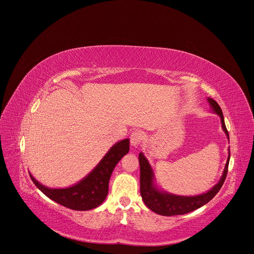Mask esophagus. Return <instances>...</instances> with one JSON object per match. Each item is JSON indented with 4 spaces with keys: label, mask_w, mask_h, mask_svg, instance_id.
I'll return each instance as SVG.
<instances>
[{
    "label": "esophagus",
    "mask_w": 254,
    "mask_h": 254,
    "mask_svg": "<svg viewBox=\"0 0 254 254\" xmlns=\"http://www.w3.org/2000/svg\"><path fill=\"white\" fill-rule=\"evenodd\" d=\"M143 139H144V134L141 130L137 129L130 135V144L131 146H134V147L137 148L142 144Z\"/></svg>",
    "instance_id": "obj_1"
}]
</instances>
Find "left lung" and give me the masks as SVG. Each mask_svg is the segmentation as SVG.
<instances>
[{
  "label": "left lung",
  "instance_id": "1",
  "mask_svg": "<svg viewBox=\"0 0 254 254\" xmlns=\"http://www.w3.org/2000/svg\"><path fill=\"white\" fill-rule=\"evenodd\" d=\"M208 103L210 104L211 109L213 112H215L219 117L221 122V127L225 132L226 138L230 140L229 131L226 129L224 118L219 105L211 98H208ZM231 152L229 149V156L228 161H226L224 170L222 175L217 184H215L213 188L204 192L202 194L197 195H177L169 193L159 190L154 180V173L152 168L148 162V159L145 157V155L140 152L139 154V164H140V192L143 202L147 206L151 211L155 212L156 214L164 215V216H173V215H182L194 211L198 208H201L211 199L216 195V193L220 190L221 186L226 178L229 169Z\"/></svg>",
  "mask_w": 254,
  "mask_h": 254
}]
</instances>
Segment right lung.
Wrapping results in <instances>:
<instances>
[{
  "mask_svg": "<svg viewBox=\"0 0 254 254\" xmlns=\"http://www.w3.org/2000/svg\"><path fill=\"white\" fill-rule=\"evenodd\" d=\"M129 150V140L115 143L105 154L101 162L87 176L78 183L65 189H49L38 182L30 173L34 184L46 196L60 205L76 211H86L100 206L108 194L109 180L112 172Z\"/></svg>",
  "mask_w": 254,
  "mask_h": 254,
  "instance_id": "right-lung-1",
  "label": "right lung"
}]
</instances>
